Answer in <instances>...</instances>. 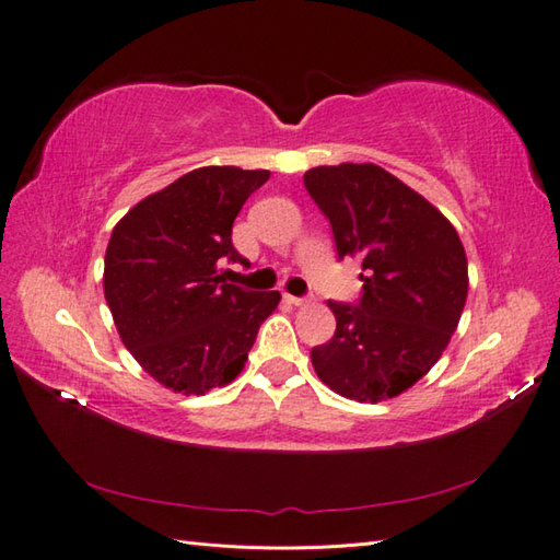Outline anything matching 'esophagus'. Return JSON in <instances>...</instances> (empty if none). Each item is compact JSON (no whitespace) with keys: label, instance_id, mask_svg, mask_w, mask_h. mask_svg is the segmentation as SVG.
Returning a JSON list of instances; mask_svg holds the SVG:
<instances>
[{"label":"esophagus","instance_id":"34e87169","mask_svg":"<svg viewBox=\"0 0 560 560\" xmlns=\"http://www.w3.org/2000/svg\"><path fill=\"white\" fill-rule=\"evenodd\" d=\"M284 300L294 304V307H302V304H307V298H298V294H284Z\"/></svg>","mask_w":560,"mask_h":560}]
</instances>
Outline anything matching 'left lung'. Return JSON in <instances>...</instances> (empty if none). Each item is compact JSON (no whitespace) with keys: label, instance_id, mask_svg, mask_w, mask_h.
Instances as JSON below:
<instances>
[{"label":"left lung","instance_id":"1","mask_svg":"<svg viewBox=\"0 0 560 560\" xmlns=\"http://www.w3.org/2000/svg\"><path fill=\"white\" fill-rule=\"evenodd\" d=\"M304 187L329 219L336 256L361 258V298L331 302L336 331L312 348L334 393L358 402L397 397L424 377L456 331L468 260L451 221L373 163L322 165Z\"/></svg>","mask_w":560,"mask_h":560}]
</instances>
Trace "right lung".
Masks as SVG:
<instances>
[{"label":"right lung","instance_id":"1","mask_svg":"<svg viewBox=\"0 0 560 560\" xmlns=\"http://www.w3.org/2000/svg\"><path fill=\"white\" fill-rule=\"evenodd\" d=\"M268 171L209 165L141 199L114 226L104 298L124 346L158 383L205 395L234 380L280 292L221 280L224 260L248 266L231 229Z\"/></svg>","mask_w":560,"mask_h":560}]
</instances>
